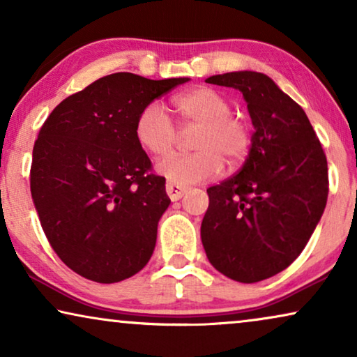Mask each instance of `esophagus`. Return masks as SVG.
<instances>
[{"label": "esophagus", "instance_id": "1", "mask_svg": "<svg viewBox=\"0 0 357 357\" xmlns=\"http://www.w3.org/2000/svg\"><path fill=\"white\" fill-rule=\"evenodd\" d=\"M165 192H167L169 198L172 199V202H177V199L182 198L183 195L188 192V188L187 187H182V185H178V183L167 182V185H165Z\"/></svg>", "mask_w": 357, "mask_h": 357}]
</instances>
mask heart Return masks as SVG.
I'll list each match as a JSON object with an SVG mask.
<instances>
[{
  "instance_id": "obj_1",
  "label": "heart",
  "mask_w": 357,
  "mask_h": 357,
  "mask_svg": "<svg viewBox=\"0 0 357 357\" xmlns=\"http://www.w3.org/2000/svg\"><path fill=\"white\" fill-rule=\"evenodd\" d=\"M172 109L182 133L197 130L192 148L197 153L174 155L158 165V172L178 185L216 178L227 165L241 164L252 146V130L242 116L232 114L231 100L211 87H198L175 96ZM175 126L159 104L146 105L135 123L138 143L155 158H167L180 139Z\"/></svg>"
}]
</instances>
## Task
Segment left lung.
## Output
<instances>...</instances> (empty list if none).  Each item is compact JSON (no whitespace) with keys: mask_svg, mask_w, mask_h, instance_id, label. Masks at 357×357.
<instances>
[{"mask_svg":"<svg viewBox=\"0 0 357 357\" xmlns=\"http://www.w3.org/2000/svg\"><path fill=\"white\" fill-rule=\"evenodd\" d=\"M247 102L255 133L245 164L208 188L202 242L211 265L238 282L286 270L309 242L328 198V165L305 112L255 71L208 77Z\"/></svg>","mask_w":357,"mask_h":357,"instance_id":"left-lung-1","label":"left lung"}]
</instances>
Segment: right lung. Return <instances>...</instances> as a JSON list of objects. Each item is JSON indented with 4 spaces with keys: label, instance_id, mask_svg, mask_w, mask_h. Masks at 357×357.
Returning <instances> with one entry per match:
<instances>
[{
    "label": "right lung",
    "instance_id": "right-lung-1",
    "mask_svg": "<svg viewBox=\"0 0 357 357\" xmlns=\"http://www.w3.org/2000/svg\"><path fill=\"white\" fill-rule=\"evenodd\" d=\"M188 77L114 73L60 102L38 131L31 193L68 268L110 284L143 270L170 198L135 136L139 112Z\"/></svg>",
    "mask_w": 357,
    "mask_h": 357
}]
</instances>
